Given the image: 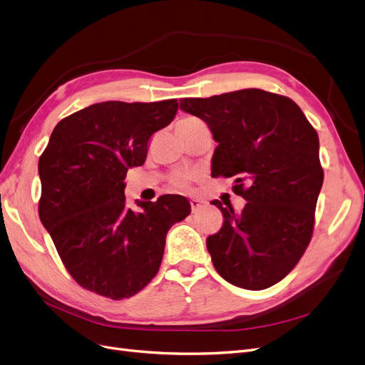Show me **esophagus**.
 Listing matches in <instances>:
<instances>
[{
  "label": "esophagus",
  "mask_w": 365,
  "mask_h": 365,
  "mask_svg": "<svg viewBox=\"0 0 365 365\" xmlns=\"http://www.w3.org/2000/svg\"><path fill=\"white\" fill-rule=\"evenodd\" d=\"M190 205H191V210H192V212H197L203 203H201V200H198V198H191V200H190Z\"/></svg>",
  "instance_id": "34e87169"
}]
</instances>
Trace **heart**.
I'll return each instance as SVG.
<instances>
[{"label": "heart", "mask_w": 365, "mask_h": 365, "mask_svg": "<svg viewBox=\"0 0 365 365\" xmlns=\"http://www.w3.org/2000/svg\"><path fill=\"white\" fill-rule=\"evenodd\" d=\"M198 121L200 120L195 117H185V118L179 120V123L190 125V123H198ZM191 180H192V174L190 171H179L173 175V185L178 187H187L190 186Z\"/></svg>", "instance_id": "b5f03b06"}]
</instances>
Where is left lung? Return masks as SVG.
Returning a JSON list of instances; mask_svg holds the SVG:
<instances>
[{"mask_svg": "<svg viewBox=\"0 0 365 365\" xmlns=\"http://www.w3.org/2000/svg\"><path fill=\"white\" fill-rule=\"evenodd\" d=\"M180 110L206 121L218 143L212 178H235L248 201L240 213L212 201L224 217L206 240L215 269L247 290L277 284L312 240L323 183L316 129L292 99L260 88L182 99Z\"/></svg>", "mask_w": 365, "mask_h": 365, "instance_id": "obj_1", "label": "left lung"}]
</instances>
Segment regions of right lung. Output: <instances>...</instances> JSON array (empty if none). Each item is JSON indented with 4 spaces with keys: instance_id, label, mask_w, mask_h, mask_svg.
Returning <instances> with one entry per match:
<instances>
[{
    "instance_id": "1",
    "label": "right lung",
    "mask_w": 365,
    "mask_h": 365,
    "mask_svg": "<svg viewBox=\"0 0 365 365\" xmlns=\"http://www.w3.org/2000/svg\"><path fill=\"white\" fill-rule=\"evenodd\" d=\"M178 101H108L63 118L38 159V217L81 287L130 298L158 274L173 224L191 213L182 195L126 205L125 178L147 158L152 135L168 126Z\"/></svg>"
}]
</instances>
